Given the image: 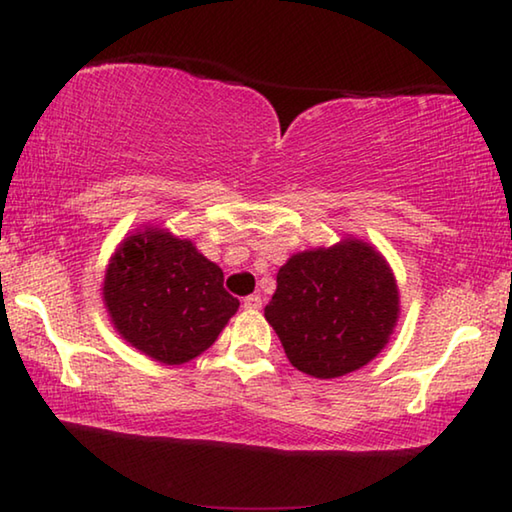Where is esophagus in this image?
Here are the masks:
<instances>
[{
	"instance_id": "esophagus-1",
	"label": "esophagus",
	"mask_w": 512,
	"mask_h": 512,
	"mask_svg": "<svg viewBox=\"0 0 512 512\" xmlns=\"http://www.w3.org/2000/svg\"><path fill=\"white\" fill-rule=\"evenodd\" d=\"M244 309H250V311L262 309V298H259V296H248V298H244Z\"/></svg>"
}]
</instances>
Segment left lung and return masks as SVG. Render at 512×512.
I'll list each match as a JSON object with an SVG mask.
<instances>
[{
    "mask_svg": "<svg viewBox=\"0 0 512 512\" xmlns=\"http://www.w3.org/2000/svg\"><path fill=\"white\" fill-rule=\"evenodd\" d=\"M293 368L316 379L343 377L386 348L400 318L391 266L368 241L345 237L291 255L264 309Z\"/></svg>",
    "mask_w": 512,
    "mask_h": 512,
    "instance_id": "obj_1",
    "label": "left lung"
}]
</instances>
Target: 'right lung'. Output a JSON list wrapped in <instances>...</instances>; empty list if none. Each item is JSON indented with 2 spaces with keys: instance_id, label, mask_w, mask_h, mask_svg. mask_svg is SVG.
Returning a JSON list of instances; mask_svg holds the SVG:
<instances>
[{
  "instance_id": "right-lung-1",
  "label": "right lung",
  "mask_w": 512,
  "mask_h": 512,
  "mask_svg": "<svg viewBox=\"0 0 512 512\" xmlns=\"http://www.w3.org/2000/svg\"><path fill=\"white\" fill-rule=\"evenodd\" d=\"M101 298L121 339L167 366L203 354L239 309L223 289L221 268L158 225L121 241Z\"/></svg>"
}]
</instances>
